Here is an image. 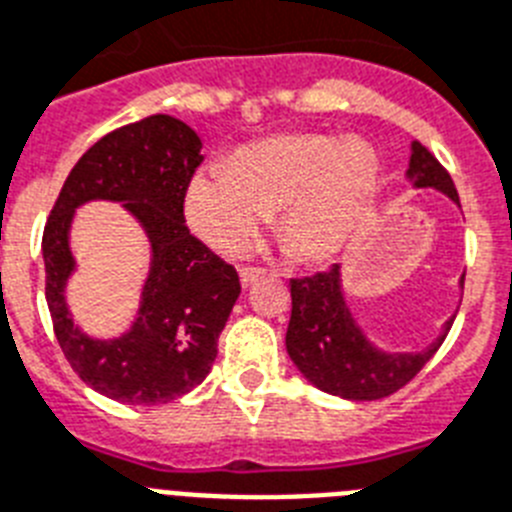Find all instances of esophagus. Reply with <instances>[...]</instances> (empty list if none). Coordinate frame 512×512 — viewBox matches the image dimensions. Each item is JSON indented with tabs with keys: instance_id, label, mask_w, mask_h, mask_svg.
I'll return each mask as SVG.
<instances>
[{
	"instance_id": "1",
	"label": "esophagus",
	"mask_w": 512,
	"mask_h": 512,
	"mask_svg": "<svg viewBox=\"0 0 512 512\" xmlns=\"http://www.w3.org/2000/svg\"><path fill=\"white\" fill-rule=\"evenodd\" d=\"M266 274V269H259V266H240V285L251 287L253 282H259Z\"/></svg>"
}]
</instances>
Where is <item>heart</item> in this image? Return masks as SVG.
<instances>
[{
  "label": "heart",
  "mask_w": 512,
  "mask_h": 512,
  "mask_svg": "<svg viewBox=\"0 0 512 512\" xmlns=\"http://www.w3.org/2000/svg\"><path fill=\"white\" fill-rule=\"evenodd\" d=\"M381 183L368 142L326 134H279L235 152L230 168L191 176L183 214L194 235L220 253H238L279 214V235L300 261L321 264L349 246Z\"/></svg>",
  "instance_id": "obj_1"
}]
</instances>
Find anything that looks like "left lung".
<instances>
[{
	"label": "left lung",
	"mask_w": 512,
	"mask_h": 512,
	"mask_svg": "<svg viewBox=\"0 0 512 512\" xmlns=\"http://www.w3.org/2000/svg\"><path fill=\"white\" fill-rule=\"evenodd\" d=\"M406 178L417 189H435L458 204V191L448 170L419 142H412ZM290 295L292 316L285 336L287 355L313 386L352 401H375L404 388L438 352L456 318H448L438 339L427 344L422 352H383L370 342L352 316L344 300L339 264L331 266L329 272L292 279Z\"/></svg>",
	"instance_id": "1"
}]
</instances>
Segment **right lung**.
I'll list each match as a JSON object with an SVG mask.
<instances>
[{"label": "right lung", "mask_w": 512, "mask_h": 512, "mask_svg": "<svg viewBox=\"0 0 512 512\" xmlns=\"http://www.w3.org/2000/svg\"><path fill=\"white\" fill-rule=\"evenodd\" d=\"M202 160L196 131L157 113L98 139L77 160L48 214L41 251L54 334L74 373L121 404H168L199 386L240 295L238 272L196 240L183 220V194ZM87 201L124 203L151 240V274L138 318L116 340L87 337L63 298L73 271L68 227Z\"/></svg>", "instance_id": "obj_1"}]
</instances>
